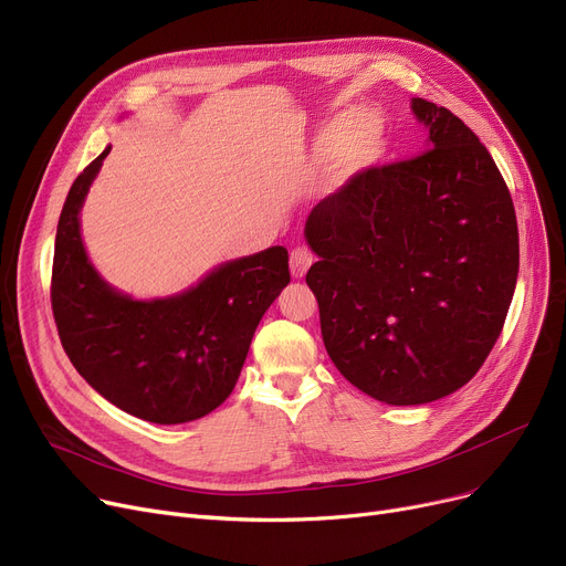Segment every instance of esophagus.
I'll use <instances>...</instances> for the list:
<instances>
[{"label":"esophagus","instance_id":"34e87169","mask_svg":"<svg viewBox=\"0 0 566 566\" xmlns=\"http://www.w3.org/2000/svg\"><path fill=\"white\" fill-rule=\"evenodd\" d=\"M310 265H312V252L307 248H295L291 252V275L295 280H301L307 273Z\"/></svg>","mask_w":566,"mask_h":566}]
</instances>
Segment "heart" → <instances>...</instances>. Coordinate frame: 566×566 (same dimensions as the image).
Segmentation results:
<instances>
[{"instance_id":"1","label":"heart","mask_w":566,"mask_h":566,"mask_svg":"<svg viewBox=\"0 0 566 566\" xmlns=\"http://www.w3.org/2000/svg\"><path fill=\"white\" fill-rule=\"evenodd\" d=\"M382 122L376 112H355L346 122L331 126L321 137L323 151H335L346 171H358L378 158Z\"/></svg>"}]
</instances>
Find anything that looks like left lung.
Masks as SVG:
<instances>
[{
  "instance_id": "obj_1",
  "label": "left lung",
  "mask_w": 566,
  "mask_h": 566,
  "mask_svg": "<svg viewBox=\"0 0 566 566\" xmlns=\"http://www.w3.org/2000/svg\"><path fill=\"white\" fill-rule=\"evenodd\" d=\"M410 107L427 151L353 174L305 224L325 350L390 406L463 388L495 346L518 277L514 203L486 146L448 107Z\"/></svg>"
}]
</instances>
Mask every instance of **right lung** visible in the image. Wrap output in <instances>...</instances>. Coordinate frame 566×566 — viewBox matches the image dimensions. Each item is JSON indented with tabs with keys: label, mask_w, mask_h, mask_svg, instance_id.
I'll list each match as a JSON object with an SVG mask.
<instances>
[{
	"label": "right lung",
	"mask_w": 566,
	"mask_h": 566,
	"mask_svg": "<svg viewBox=\"0 0 566 566\" xmlns=\"http://www.w3.org/2000/svg\"><path fill=\"white\" fill-rule=\"evenodd\" d=\"M109 146L75 178L56 224L52 314L73 367L116 408L156 424H184L233 390L265 310L291 282L280 245L227 261L197 286L133 301L88 261L80 208Z\"/></svg>",
	"instance_id": "obj_1"
}]
</instances>
